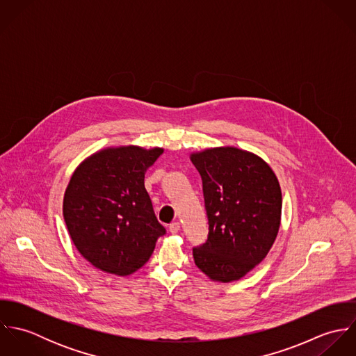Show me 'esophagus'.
Returning a JSON list of instances; mask_svg holds the SVG:
<instances>
[{"label":"esophagus","mask_w":356,"mask_h":356,"mask_svg":"<svg viewBox=\"0 0 356 356\" xmlns=\"http://www.w3.org/2000/svg\"><path fill=\"white\" fill-rule=\"evenodd\" d=\"M179 229H181L179 222H172V223L168 226V230H170L171 234H177V233L179 232Z\"/></svg>","instance_id":"1"}]
</instances>
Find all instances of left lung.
<instances>
[{"mask_svg":"<svg viewBox=\"0 0 356 356\" xmlns=\"http://www.w3.org/2000/svg\"><path fill=\"white\" fill-rule=\"evenodd\" d=\"M203 179L209 233L193 250L196 266L216 282L247 275L271 250L282 212V193L270 164L237 147L191 153Z\"/></svg>","mask_w":356,"mask_h":356,"instance_id":"obj_1","label":"left lung"}]
</instances>
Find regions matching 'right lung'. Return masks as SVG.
<instances>
[{"label": "right lung", "instance_id": "add662e5", "mask_svg": "<svg viewBox=\"0 0 356 356\" xmlns=\"http://www.w3.org/2000/svg\"><path fill=\"white\" fill-rule=\"evenodd\" d=\"M163 152L159 147H108L72 172L63 216L78 252L102 271L120 277L136 273L165 233L144 185L147 170Z\"/></svg>", "mask_w": 356, "mask_h": 356}]
</instances>
